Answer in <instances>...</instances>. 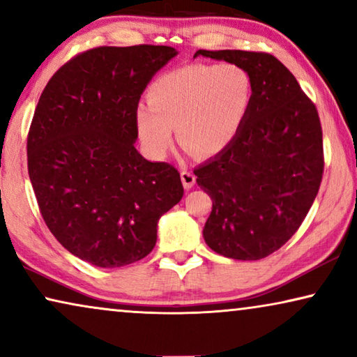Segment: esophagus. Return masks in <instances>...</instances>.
Instances as JSON below:
<instances>
[{"label":"esophagus","mask_w":357,"mask_h":357,"mask_svg":"<svg viewBox=\"0 0 357 357\" xmlns=\"http://www.w3.org/2000/svg\"><path fill=\"white\" fill-rule=\"evenodd\" d=\"M180 178H182L183 187L187 190L192 188L195 182H197V177H195V175L190 172V170H182V172H180Z\"/></svg>","instance_id":"obj_1"}]
</instances>
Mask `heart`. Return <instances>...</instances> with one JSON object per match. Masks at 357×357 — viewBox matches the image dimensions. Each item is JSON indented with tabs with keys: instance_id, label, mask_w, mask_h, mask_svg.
Here are the masks:
<instances>
[{
	"instance_id": "b5f03b06",
	"label": "heart",
	"mask_w": 357,
	"mask_h": 357,
	"mask_svg": "<svg viewBox=\"0 0 357 357\" xmlns=\"http://www.w3.org/2000/svg\"><path fill=\"white\" fill-rule=\"evenodd\" d=\"M252 102V81L234 63H192L158 77L148 89V104L135 112L144 149L162 158L174 141L190 153L211 158L232 144Z\"/></svg>"
}]
</instances>
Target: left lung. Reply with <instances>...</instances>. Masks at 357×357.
Returning a JSON list of instances; mask_svg holds the SVG:
<instances>
[{
	"label": "left lung",
	"mask_w": 357,
	"mask_h": 357,
	"mask_svg": "<svg viewBox=\"0 0 357 357\" xmlns=\"http://www.w3.org/2000/svg\"><path fill=\"white\" fill-rule=\"evenodd\" d=\"M242 66L252 102L237 138L195 169L213 199L204 242L234 260H260L281 248L304 221L324 174V143L315 105L273 55L198 50Z\"/></svg>",
	"instance_id": "1"
}]
</instances>
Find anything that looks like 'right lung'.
Returning a JSON list of instances; mask_svg holds the SVG:
<instances>
[{
    "label": "right lung",
    "mask_w": 357,
    "mask_h": 357,
    "mask_svg": "<svg viewBox=\"0 0 357 357\" xmlns=\"http://www.w3.org/2000/svg\"><path fill=\"white\" fill-rule=\"evenodd\" d=\"M165 45L99 47L63 65L43 89L27 138L43 221L73 255L119 268L144 258L158 222L183 197L178 170L135 148V112Z\"/></svg>",
    "instance_id": "right-lung-1"
}]
</instances>
